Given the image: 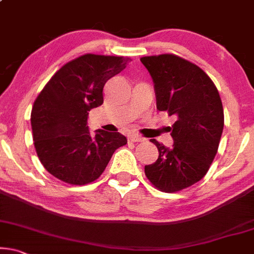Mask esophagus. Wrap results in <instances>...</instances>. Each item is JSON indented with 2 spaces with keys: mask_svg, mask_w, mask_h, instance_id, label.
Listing matches in <instances>:
<instances>
[{
  "mask_svg": "<svg viewBox=\"0 0 254 254\" xmlns=\"http://www.w3.org/2000/svg\"><path fill=\"white\" fill-rule=\"evenodd\" d=\"M127 139H129L130 141H143L144 138L140 137L139 134H137V133H130Z\"/></svg>",
  "mask_w": 254,
  "mask_h": 254,
  "instance_id": "esophagus-1",
  "label": "esophagus"
}]
</instances>
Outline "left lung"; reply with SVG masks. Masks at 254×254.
Listing matches in <instances>:
<instances>
[{
	"label": "left lung",
	"instance_id": "obj_1",
	"mask_svg": "<svg viewBox=\"0 0 254 254\" xmlns=\"http://www.w3.org/2000/svg\"><path fill=\"white\" fill-rule=\"evenodd\" d=\"M140 62L153 79L157 109L177 118L173 147L151 139L159 157L145 166V175L158 190L180 191L207 174L217 153L224 127L221 96L207 73L181 57L165 53Z\"/></svg>",
	"mask_w": 254,
	"mask_h": 254
}]
</instances>
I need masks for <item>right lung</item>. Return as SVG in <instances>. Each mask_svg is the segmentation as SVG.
Listing matches in <instances>:
<instances>
[{
  "label": "right lung",
  "instance_id": "1",
  "mask_svg": "<svg viewBox=\"0 0 254 254\" xmlns=\"http://www.w3.org/2000/svg\"><path fill=\"white\" fill-rule=\"evenodd\" d=\"M130 58L87 53L57 70L37 96L31 127L37 155L54 178L73 186L95 181L114 152L127 143L120 132L88 130L89 111L103 103L104 84Z\"/></svg>",
  "mask_w": 254,
  "mask_h": 254
}]
</instances>
